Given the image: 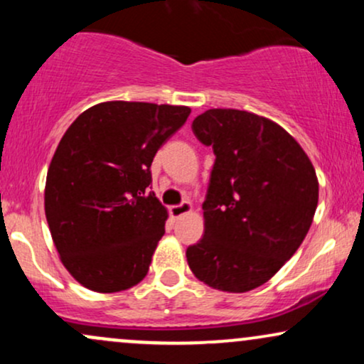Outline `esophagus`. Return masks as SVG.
<instances>
[{"instance_id": "34e87169", "label": "esophagus", "mask_w": 364, "mask_h": 364, "mask_svg": "<svg viewBox=\"0 0 364 364\" xmlns=\"http://www.w3.org/2000/svg\"><path fill=\"white\" fill-rule=\"evenodd\" d=\"M191 210V203L190 202H181L179 205H173L169 207V214L173 217H181L188 214Z\"/></svg>"}]
</instances>
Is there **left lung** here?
Instances as JSON below:
<instances>
[{"label": "left lung", "mask_w": 364, "mask_h": 364, "mask_svg": "<svg viewBox=\"0 0 364 364\" xmlns=\"http://www.w3.org/2000/svg\"><path fill=\"white\" fill-rule=\"evenodd\" d=\"M191 129L215 162L188 265L214 289L252 291L303 243L318 203L315 169L286 129L252 112L208 109Z\"/></svg>", "instance_id": "left-lung-1"}]
</instances>
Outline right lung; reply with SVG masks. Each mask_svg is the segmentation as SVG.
I'll list each match as a JSON object with an SVG mask.
<instances>
[{
    "mask_svg": "<svg viewBox=\"0 0 364 364\" xmlns=\"http://www.w3.org/2000/svg\"><path fill=\"white\" fill-rule=\"evenodd\" d=\"M190 112L102 102L63 135L46 179V219L63 265L82 286L118 292L145 277L168 219L149 191L150 166Z\"/></svg>",
    "mask_w": 364,
    "mask_h": 364,
    "instance_id": "1",
    "label": "right lung"
}]
</instances>
